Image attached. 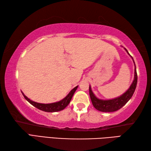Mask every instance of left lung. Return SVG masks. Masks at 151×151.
Instances as JSON below:
<instances>
[{
  "label": "left lung",
  "mask_w": 151,
  "mask_h": 151,
  "mask_svg": "<svg viewBox=\"0 0 151 151\" xmlns=\"http://www.w3.org/2000/svg\"><path fill=\"white\" fill-rule=\"evenodd\" d=\"M128 54H129L126 49ZM132 57V56H131ZM133 59V58H132ZM134 61V60H133ZM135 65V63H134ZM137 75L136 72V68L135 66V69H134V80L132 82V85L130 86V88L124 93V94L122 95L120 97L115 98L111 100H101L95 97L93 93L92 92L91 87L89 86V96H90L91 100L93 106L97 109V110L103 111V112H112L119 110L120 108L123 106L124 105L127 104V102L129 101L131 97H132L134 91L137 86Z\"/></svg>",
  "instance_id": "8db88e82"
}]
</instances>
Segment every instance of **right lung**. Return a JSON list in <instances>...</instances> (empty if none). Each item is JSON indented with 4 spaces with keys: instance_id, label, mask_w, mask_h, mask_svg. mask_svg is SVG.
I'll use <instances>...</instances> for the list:
<instances>
[{
    "instance_id": "1",
    "label": "right lung",
    "mask_w": 151,
    "mask_h": 151,
    "mask_svg": "<svg viewBox=\"0 0 151 151\" xmlns=\"http://www.w3.org/2000/svg\"><path fill=\"white\" fill-rule=\"evenodd\" d=\"M78 86H76L75 88H73L72 90L70 91L69 93L63 99H62V101L54 102V103H50V104L37 103V102L31 101L30 99H29L27 97V96H25L24 95L23 93L22 92L21 93L23 95L25 99H26L28 102H29L32 105H33L34 106L38 108L39 110L44 111H47V112H55V111H59L63 110V109L69 104V102L70 100H71L73 96L74 93H75V92Z\"/></svg>"
}]
</instances>
